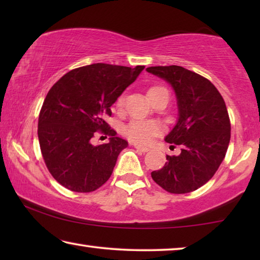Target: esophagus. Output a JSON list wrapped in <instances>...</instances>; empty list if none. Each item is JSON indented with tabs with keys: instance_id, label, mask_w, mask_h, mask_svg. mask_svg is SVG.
<instances>
[{
	"instance_id": "obj_1",
	"label": "esophagus",
	"mask_w": 260,
	"mask_h": 260,
	"mask_svg": "<svg viewBox=\"0 0 260 260\" xmlns=\"http://www.w3.org/2000/svg\"><path fill=\"white\" fill-rule=\"evenodd\" d=\"M135 149H136V150H138V151H140V152H148L149 151V149L148 148H144V147H140V146H136V144H135Z\"/></svg>"
}]
</instances>
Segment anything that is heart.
I'll return each mask as SVG.
<instances>
[{"mask_svg":"<svg viewBox=\"0 0 260 260\" xmlns=\"http://www.w3.org/2000/svg\"><path fill=\"white\" fill-rule=\"evenodd\" d=\"M156 88V87H153ZM152 89V88H151ZM125 99L124 96H120L117 100L116 105L118 108H121L124 105ZM160 126L153 121H143V120H134L128 124L125 128V134L127 135L132 142L141 146H146L149 144L155 138L156 135L159 134Z\"/></svg>","mask_w":260,"mask_h":260,"instance_id":"heart-1","label":"heart"}]
</instances>
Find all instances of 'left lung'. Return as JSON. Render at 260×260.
I'll list each match as a JSON object with an SVG mask.
<instances>
[{
    "instance_id": "obj_1",
    "label": "left lung",
    "mask_w": 260,
    "mask_h": 260,
    "mask_svg": "<svg viewBox=\"0 0 260 260\" xmlns=\"http://www.w3.org/2000/svg\"><path fill=\"white\" fill-rule=\"evenodd\" d=\"M147 71L173 88L179 114L165 141L181 146V153L166 155L164 167L151 177L169 192L196 190L213 177L227 152L231 121L225 101L212 82L182 67H151Z\"/></svg>"
}]
</instances>
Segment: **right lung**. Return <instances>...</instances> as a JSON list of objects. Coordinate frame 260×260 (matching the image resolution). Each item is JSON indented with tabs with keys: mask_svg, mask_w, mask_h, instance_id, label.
I'll return each instance as SVG.
<instances>
[{
	"mask_svg": "<svg viewBox=\"0 0 260 260\" xmlns=\"http://www.w3.org/2000/svg\"><path fill=\"white\" fill-rule=\"evenodd\" d=\"M143 69L87 65L68 72L48 91L39 116L38 136L48 170L61 186L90 192L111 177L118 156L128 143L104 119ZM99 130L110 136L109 144L91 143Z\"/></svg>",
	"mask_w": 260,
	"mask_h": 260,
	"instance_id": "add662e5",
	"label": "right lung"
}]
</instances>
